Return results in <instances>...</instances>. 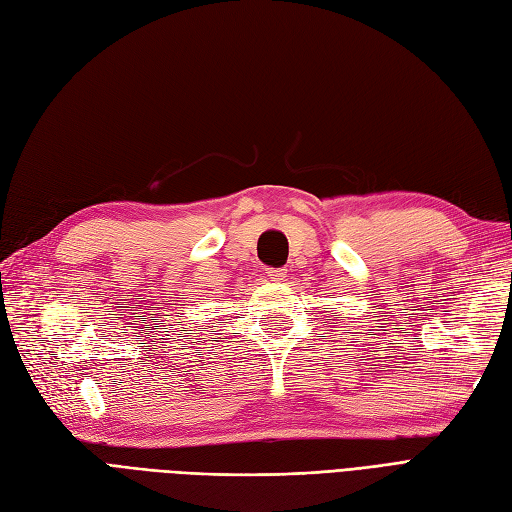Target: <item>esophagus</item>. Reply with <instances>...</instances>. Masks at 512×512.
Instances as JSON below:
<instances>
[{
  "label": "esophagus",
  "mask_w": 512,
  "mask_h": 512,
  "mask_svg": "<svg viewBox=\"0 0 512 512\" xmlns=\"http://www.w3.org/2000/svg\"><path fill=\"white\" fill-rule=\"evenodd\" d=\"M286 269L284 267H269L267 269V275H269V278L273 280V282H282L284 278H286Z\"/></svg>",
  "instance_id": "34e87169"
}]
</instances>
